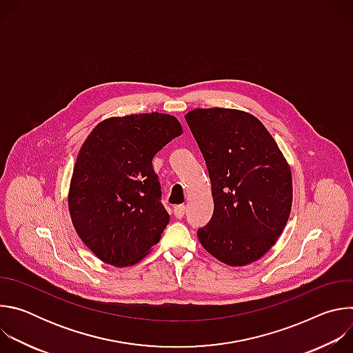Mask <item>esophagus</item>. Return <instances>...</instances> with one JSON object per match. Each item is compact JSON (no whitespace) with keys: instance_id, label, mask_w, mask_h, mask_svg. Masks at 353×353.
<instances>
[{"instance_id":"1","label":"esophagus","mask_w":353,"mask_h":353,"mask_svg":"<svg viewBox=\"0 0 353 353\" xmlns=\"http://www.w3.org/2000/svg\"><path fill=\"white\" fill-rule=\"evenodd\" d=\"M173 212H174V216H176V218L181 219V218L184 216V214H185V205H184V204L174 205V207H173Z\"/></svg>"}]
</instances>
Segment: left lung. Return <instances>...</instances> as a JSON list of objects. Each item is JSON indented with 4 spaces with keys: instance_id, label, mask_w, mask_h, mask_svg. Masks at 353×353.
I'll list each match as a JSON object with an SVG mask.
<instances>
[{
    "instance_id": "obj_1",
    "label": "left lung",
    "mask_w": 353,
    "mask_h": 353,
    "mask_svg": "<svg viewBox=\"0 0 353 353\" xmlns=\"http://www.w3.org/2000/svg\"><path fill=\"white\" fill-rule=\"evenodd\" d=\"M185 121L203 154L214 214L198 229L203 247L221 263L260 260L283 232L293 199L292 172L264 124L236 109H195Z\"/></svg>"
}]
</instances>
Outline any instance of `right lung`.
<instances>
[{
  "instance_id": "right-lung-1",
  "label": "right lung",
  "mask_w": 353,
  "mask_h": 353,
  "mask_svg": "<svg viewBox=\"0 0 353 353\" xmlns=\"http://www.w3.org/2000/svg\"><path fill=\"white\" fill-rule=\"evenodd\" d=\"M183 134L174 116L142 113L100 121L79 149L68 210L92 253L113 267L141 261L169 223L152 159Z\"/></svg>"
}]
</instances>
